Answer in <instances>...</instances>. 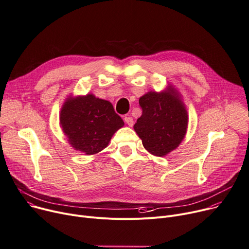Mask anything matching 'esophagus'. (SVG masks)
Here are the masks:
<instances>
[{
  "instance_id": "obj_1",
  "label": "esophagus",
  "mask_w": 249,
  "mask_h": 249,
  "mask_svg": "<svg viewBox=\"0 0 249 249\" xmlns=\"http://www.w3.org/2000/svg\"><path fill=\"white\" fill-rule=\"evenodd\" d=\"M124 122H125V124L128 125V126H132L133 125V119L131 118V117H125L124 118Z\"/></svg>"
}]
</instances>
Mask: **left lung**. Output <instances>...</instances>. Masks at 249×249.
I'll list each match as a JSON object with an SVG mask.
<instances>
[{"mask_svg": "<svg viewBox=\"0 0 249 249\" xmlns=\"http://www.w3.org/2000/svg\"><path fill=\"white\" fill-rule=\"evenodd\" d=\"M142 117L133 125L150 155L164 157L183 141L188 114L181 95L173 85L161 91L150 90L140 98Z\"/></svg>", "mask_w": 249, "mask_h": 249, "instance_id": "obj_1", "label": "left lung"}]
</instances>
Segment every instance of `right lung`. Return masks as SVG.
I'll return each instance as SVG.
<instances>
[{
    "instance_id": "obj_1",
    "label": "right lung",
    "mask_w": 249,
    "mask_h": 249,
    "mask_svg": "<svg viewBox=\"0 0 249 249\" xmlns=\"http://www.w3.org/2000/svg\"><path fill=\"white\" fill-rule=\"evenodd\" d=\"M124 124L110 102L92 93L70 95L62 106L60 126L71 147L92 156L105 149Z\"/></svg>"
}]
</instances>
